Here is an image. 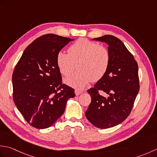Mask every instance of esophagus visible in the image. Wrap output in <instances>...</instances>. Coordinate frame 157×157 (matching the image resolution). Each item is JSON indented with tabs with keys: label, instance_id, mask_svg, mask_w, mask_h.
I'll list each match as a JSON object with an SVG mask.
<instances>
[{
	"label": "esophagus",
	"instance_id": "obj_1",
	"mask_svg": "<svg viewBox=\"0 0 157 157\" xmlns=\"http://www.w3.org/2000/svg\"><path fill=\"white\" fill-rule=\"evenodd\" d=\"M82 92V90H75V95L76 96L79 95Z\"/></svg>",
	"mask_w": 157,
	"mask_h": 157
}]
</instances>
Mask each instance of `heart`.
Returning <instances> with one entry per match:
<instances>
[{"label":"heart","instance_id":"obj_1","mask_svg":"<svg viewBox=\"0 0 157 157\" xmlns=\"http://www.w3.org/2000/svg\"><path fill=\"white\" fill-rule=\"evenodd\" d=\"M109 50L97 43L81 38L69 46L68 54L59 51L56 61L60 73L68 77L75 70V65L78 71L67 78V84L81 89L90 80L96 82L105 75L110 64Z\"/></svg>","mask_w":157,"mask_h":157}]
</instances>
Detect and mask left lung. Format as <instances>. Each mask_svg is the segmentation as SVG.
I'll use <instances>...</instances> for the list:
<instances>
[{
	"label": "left lung",
	"instance_id": "1",
	"mask_svg": "<svg viewBox=\"0 0 157 157\" xmlns=\"http://www.w3.org/2000/svg\"><path fill=\"white\" fill-rule=\"evenodd\" d=\"M109 45L110 64L105 75L89 89L91 102L85 114L98 128H112L122 123L131 113L140 89L138 66L134 56L115 36L94 38ZM101 92L109 95L101 96Z\"/></svg>",
	"mask_w": 157,
	"mask_h": 157
}]
</instances>
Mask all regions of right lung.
I'll return each mask as SVG.
<instances>
[{"label":"right lung","instance_id":"right-lung-1","mask_svg":"<svg viewBox=\"0 0 157 157\" xmlns=\"http://www.w3.org/2000/svg\"><path fill=\"white\" fill-rule=\"evenodd\" d=\"M72 40L52 34L36 39L25 49L13 73V98L29 125L45 129L65 111L74 89L62 83L57 53Z\"/></svg>","mask_w":157,"mask_h":157}]
</instances>
